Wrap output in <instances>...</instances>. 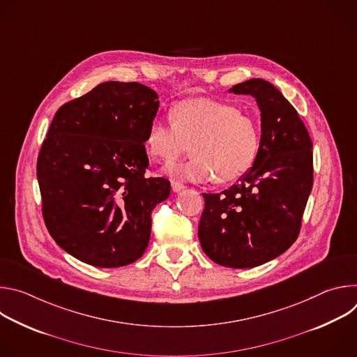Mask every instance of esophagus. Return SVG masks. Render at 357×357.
<instances>
[{"instance_id":"1","label":"esophagus","mask_w":357,"mask_h":357,"mask_svg":"<svg viewBox=\"0 0 357 357\" xmlns=\"http://www.w3.org/2000/svg\"><path fill=\"white\" fill-rule=\"evenodd\" d=\"M171 186H172V190L174 192H179V190H182L185 186H183V183H181V182H178V181H172L171 182Z\"/></svg>"}]
</instances>
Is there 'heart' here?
<instances>
[{
    "label": "heart",
    "mask_w": 357,
    "mask_h": 357,
    "mask_svg": "<svg viewBox=\"0 0 357 357\" xmlns=\"http://www.w3.org/2000/svg\"><path fill=\"white\" fill-rule=\"evenodd\" d=\"M171 123L154 120L145 146L152 160L171 164L189 149L192 158L174 164L167 174L182 181L230 183L257 161L261 130L257 120L236 106L212 98H186L169 112Z\"/></svg>",
    "instance_id": "b5f03b06"
}]
</instances>
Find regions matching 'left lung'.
I'll list each match as a JSON object with an SVG mask.
<instances>
[{"label":"left lung","mask_w":357,"mask_h":357,"mask_svg":"<svg viewBox=\"0 0 357 357\" xmlns=\"http://www.w3.org/2000/svg\"><path fill=\"white\" fill-rule=\"evenodd\" d=\"M256 97L261 110L257 161L238 183L203 193L199 240L206 256L229 268L261 266L296 240L314 183L312 141L296 110L263 79L231 87Z\"/></svg>","instance_id":"8db88e82"}]
</instances>
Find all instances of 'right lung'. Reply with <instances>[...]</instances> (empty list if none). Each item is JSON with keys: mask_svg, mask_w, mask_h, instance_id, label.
Listing matches in <instances>:
<instances>
[{"mask_svg": "<svg viewBox=\"0 0 357 357\" xmlns=\"http://www.w3.org/2000/svg\"><path fill=\"white\" fill-rule=\"evenodd\" d=\"M158 94L137 82H106L65 103L42 142L36 176L42 216L54 240L77 260L103 268L137 261L151 213L171 193L146 178L145 137Z\"/></svg>", "mask_w": 357, "mask_h": 357, "instance_id": "right-lung-1", "label": "right lung"}]
</instances>
